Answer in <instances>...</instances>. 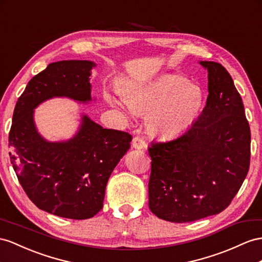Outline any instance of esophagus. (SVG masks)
I'll use <instances>...</instances> for the list:
<instances>
[{
  "mask_svg": "<svg viewBox=\"0 0 262 262\" xmlns=\"http://www.w3.org/2000/svg\"><path fill=\"white\" fill-rule=\"evenodd\" d=\"M132 144H133L134 148H136V149H143V148H145V147H146L145 140L143 139V137H140V136H135V137H134Z\"/></svg>",
  "mask_w": 262,
  "mask_h": 262,
  "instance_id": "esophagus-1",
  "label": "esophagus"
}]
</instances>
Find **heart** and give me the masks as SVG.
<instances>
[{
    "label": "heart",
    "mask_w": 262,
    "mask_h": 262,
    "mask_svg": "<svg viewBox=\"0 0 262 262\" xmlns=\"http://www.w3.org/2000/svg\"><path fill=\"white\" fill-rule=\"evenodd\" d=\"M126 100L134 111L150 114L148 128L152 134L171 137L195 122L204 92L183 76L163 75L149 84L132 87Z\"/></svg>",
    "instance_id": "b5f03b06"
}]
</instances>
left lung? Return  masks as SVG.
Segmentation results:
<instances>
[{"mask_svg":"<svg viewBox=\"0 0 262 262\" xmlns=\"http://www.w3.org/2000/svg\"><path fill=\"white\" fill-rule=\"evenodd\" d=\"M200 64L209 94L198 119L180 136L148 147L149 209L170 223L225 210L250 166V127L230 74L216 62Z\"/></svg>","mask_w":262,"mask_h":262,"instance_id":"obj_1","label":"left lung"}]
</instances>
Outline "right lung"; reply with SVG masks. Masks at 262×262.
Listing matches in <instances>:
<instances>
[{
    "label": "right lung",
    "instance_id": "1",
    "mask_svg": "<svg viewBox=\"0 0 262 262\" xmlns=\"http://www.w3.org/2000/svg\"><path fill=\"white\" fill-rule=\"evenodd\" d=\"M93 66L90 61H61L38 73L18 97L9 134L11 163L32 203L76 220L92 218L103 208L107 182L130 147L132 135L83 116L73 139L49 143L35 129L33 110L54 96L91 100Z\"/></svg>",
    "mask_w": 262,
    "mask_h": 262
}]
</instances>
